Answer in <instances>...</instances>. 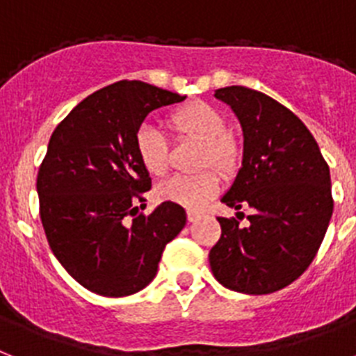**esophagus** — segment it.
Masks as SVG:
<instances>
[{
  "mask_svg": "<svg viewBox=\"0 0 356 356\" xmlns=\"http://www.w3.org/2000/svg\"><path fill=\"white\" fill-rule=\"evenodd\" d=\"M201 211H197V210H188L186 211V217H188V220H190V222H195L197 219H199V217H201Z\"/></svg>",
  "mask_w": 356,
  "mask_h": 356,
  "instance_id": "esophagus-1",
  "label": "esophagus"
}]
</instances>
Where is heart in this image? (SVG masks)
<instances>
[{
  "mask_svg": "<svg viewBox=\"0 0 356 356\" xmlns=\"http://www.w3.org/2000/svg\"><path fill=\"white\" fill-rule=\"evenodd\" d=\"M168 128L173 137L183 141L201 143L197 152V168H210L228 175L241 164V145L228 132L222 113L204 101H192L173 110L168 115ZM137 161L152 177H163L170 168L168 139L154 127H141L136 134ZM219 192V177L213 170H202L193 175H175L159 184L155 193L161 201L197 210Z\"/></svg>",
  "mask_w": 356,
  "mask_h": 356,
  "instance_id": "heart-1",
  "label": "heart"
}]
</instances>
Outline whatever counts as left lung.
<instances>
[{
  "label": "left lung",
  "mask_w": 356,
  "mask_h": 356,
  "mask_svg": "<svg viewBox=\"0 0 356 356\" xmlns=\"http://www.w3.org/2000/svg\"><path fill=\"white\" fill-rule=\"evenodd\" d=\"M215 97L234 108L244 132L243 168L220 201L250 208V226L217 217L211 271L224 288L273 293L297 280L321 248L333 213L330 166L306 124L273 97L248 86L219 88Z\"/></svg>",
  "instance_id": "1"
}]
</instances>
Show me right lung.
<instances>
[{
    "label": "right lung",
    "mask_w": 356,
    "mask_h": 356,
    "mask_svg": "<svg viewBox=\"0 0 356 356\" xmlns=\"http://www.w3.org/2000/svg\"><path fill=\"white\" fill-rule=\"evenodd\" d=\"M183 99L124 79L85 97L50 137L38 172L41 224L56 259L94 293L127 297L150 284L186 224L173 202L139 211L152 179L136 155L146 115Z\"/></svg>",
    "instance_id": "obj_1"
}]
</instances>
